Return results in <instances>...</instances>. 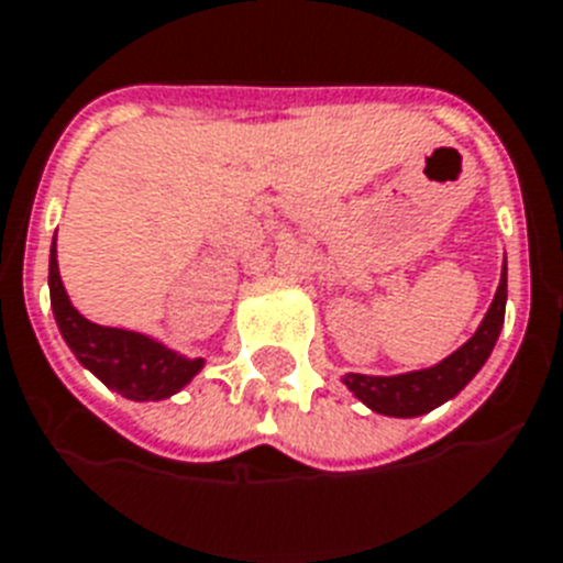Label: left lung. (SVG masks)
<instances>
[{"label":"left lung","instance_id":"8db88e82","mask_svg":"<svg viewBox=\"0 0 563 563\" xmlns=\"http://www.w3.org/2000/svg\"><path fill=\"white\" fill-rule=\"evenodd\" d=\"M503 317H506V267H503L500 287L494 294V302L485 313L483 325L476 328V334L462 349H456L451 357H444L442 363L430 368H421V372H407V375H345L343 384L375 412L395 418L424 416L439 404L451 401L453 395H460L467 380L485 366V360L500 336Z\"/></svg>","mask_w":563,"mask_h":563}]
</instances>
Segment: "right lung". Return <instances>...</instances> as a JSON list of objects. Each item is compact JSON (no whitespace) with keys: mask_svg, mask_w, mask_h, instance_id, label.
<instances>
[{"mask_svg":"<svg viewBox=\"0 0 563 563\" xmlns=\"http://www.w3.org/2000/svg\"><path fill=\"white\" fill-rule=\"evenodd\" d=\"M48 294L52 310L60 328L63 340L71 354L92 372V375L115 389L130 401H162L179 393L191 377L203 368V360H188L170 352L162 343L124 328H103L80 317L71 308L69 296L63 290L60 269H57V250L52 241L48 255Z\"/></svg>","mask_w":563,"mask_h":563,"instance_id":"1","label":"right lung"}]
</instances>
